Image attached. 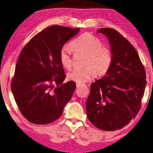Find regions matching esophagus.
Segmentation results:
<instances>
[{
	"instance_id": "34e87169",
	"label": "esophagus",
	"mask_w": 153,
	"mask_h": 153,
	"mask_svg": "<svg viewBox=\"0 0 153 153\" xmlns=\"http://www.w3.org/2000/svg\"><path fill=\"white\" fill-rule=\"evenodd\" d=\"M76 87H77V88H79L80 86H82V84H79V83H76Z\"/></svg>"
}]
</instances>
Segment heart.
Returning <instances> with one entry per match:
<instances>
[{"mask_svg": "<svg viewBox=\"0 0 153 153\" xmlns=\"http://www.w3.org/2000/svg\"><path fill=\"white\" fill-rule=\"evenodd\" d=\"M74 52L86 54L85 67L76 68L69 72L67 79L79 84L87 81L95 74L105 75L111 68L113 56L108 48L103 47L102 43L93 34L86 33L76 38L71 42ZM72 49L67 45L62 47L60 51V61L63 67L69 68L72 66Z\"/></svg>", "mask_w": 153, "mask_h": 153, "instance_id": "b5f03b06", "label": "heart"}]
</instances>
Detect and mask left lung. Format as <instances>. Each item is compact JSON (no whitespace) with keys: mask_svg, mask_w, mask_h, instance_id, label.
I'll use <instances>...</instances> for the list:
<instances>
[{"mask_svg":"<svg viewBox=\"0 0 153 153\" xmlns=\"http://www.w3.org/2000/svg\"><path fill=\"white\" fill-rule=\"evenodd\" d=\"M97 33L108 38L113 60L106 75L91 84L86 115L97 128L116 131L128 125L140 111L146 73L137 51L119 32L102 28Z\"/></svg>","mask_w":153,"mask_h":153,"instance_id":"8db88e82","label":"left lung"}]
</instances>
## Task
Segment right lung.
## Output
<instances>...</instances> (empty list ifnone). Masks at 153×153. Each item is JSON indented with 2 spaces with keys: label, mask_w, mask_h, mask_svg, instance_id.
<instances>
[{
  "label": "right lung",
  "mask_w": 153,
  "mask_h": 153,
  "mask_svg": "<svg viewBox=\"0 0 153 153\" xmlns=\"http://www.w3.org/2000/svg\"><path fill=\"white\" fill-rule=\"evenodd\" d=\"M79 30L52 26L34 36L20 53L11 91L20 111L30 123L46 125L58 119L73 96L76 84L62 83L65 74L59 54ZM54 84L57 87L54 89Z\"/></svg>",
  "instance_id": "1"
}]
</instances>
